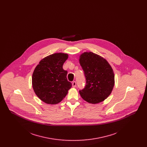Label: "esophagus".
I'll list each match as a JSON object with an SVG mask.
<instances>
[{
  "label": "esophagus",
  "instance_id": "esophagus-1",
  "mask_svg": "<svg viewBox=\"0 0 147 147\" xmlns=\"http://www.w3.org/2000/svg\"><path fill=\"white\" fill-rule=\"evenodd\" d=\"M76 82H75V81H74V82H73V83H72V86L73 87V88H76Z\"/></svg>",
  "mask_w": 147,
  "mask_h": 147
}]
</instances>
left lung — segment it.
I'll use <instances>...</instances> for the list:
<instances>
[{
    "label": "left lung",
    "mask_w": 147,
    "mask_h": 147,
    "mask_svg": "<svg viewBox=\"0 0 147 147\" xmlns=\"http://www.w3.org/2000/svg\"><path fill=\"white\" fill-rule=\"evenodd\" d=\"M84 71L86 85L79 90L81 97L91 104L105 100L111 93L115 84V75L108 62L91 52H84L79 57Z\"/></svg>",
    "instance_id": "obj_1"
}]
</instances>
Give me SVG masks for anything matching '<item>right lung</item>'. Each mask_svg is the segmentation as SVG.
Wrapping results in <instances>:
<instances>
[{
  "label": "right lung",
  "mask_w": 147,
  "mask_h": 147,
  "mask_svg": "<svg viewBox=\"0 0 147 147\" xmlns=\"http://www.w3.org/2000/svg\"><path fill=\"white\" fill-rule=\"evenodd\" d=\"M68 58L66 53H54L43 58L36 67L32 77V87L44 102L51 105L60 102L71 88L67 71L63 69Z\"/></svg>",
  "instance_id": "add662e5"
}]
</instances>
